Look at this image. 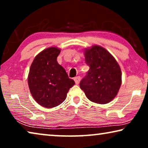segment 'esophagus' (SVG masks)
<instances>
[{"label": "esophagus", "mask_w": 148, "mask_h": 148, "mask_svg": "<svg viewBox=\"0 0 148 148\" xmlns=\"http://www.w3.org/2000/svg\"><path fill=\"white\" fill-rule=\"evenodd\" d=\"M80 80H81V77L79 76H77V77H74V81H75V82L76 84H79Z\"/></svg>", "instance_id": "esophagus-1"}]
</instances>
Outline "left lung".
Here are the masks:
<instances>
[{"label":"left lung","mask_w":148,"mask_h":148,"mask_svg":"<svg viewBox=\"0 0 148 148\" xmlns=\"http://www.w3.org/2000/svg\"><path fill=\"white\" fill-rule=\"evenodd\" d=\"M85 60L90 66L80 88L89 100L97 104H107L118 94L122 73L118 62L102 46L94 45L84 51Z\"/></svg>","instance_id":"1"}]
</instances>
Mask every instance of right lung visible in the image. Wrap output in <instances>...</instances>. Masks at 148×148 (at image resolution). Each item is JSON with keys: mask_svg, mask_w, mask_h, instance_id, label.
I'll list each match as a JSON object with an SVG mask.
<instances>
[{"mask_svg": "<svg viewBox=\"0 0 148 148\" xmlns=\"http://www.w3.org/2000/svg\"><path fill=\"white\" fill-rule=\"evenodd\" d=\"M60 50L56 47L46 48L34 58L28 75V86L36 102L45 108L60 105L75 85L56 58Z\"/></svg>", "mask_w": 148, "mask_h": 148, "instance_id": "obj_1", "label": "right lung"}]
</instances>
